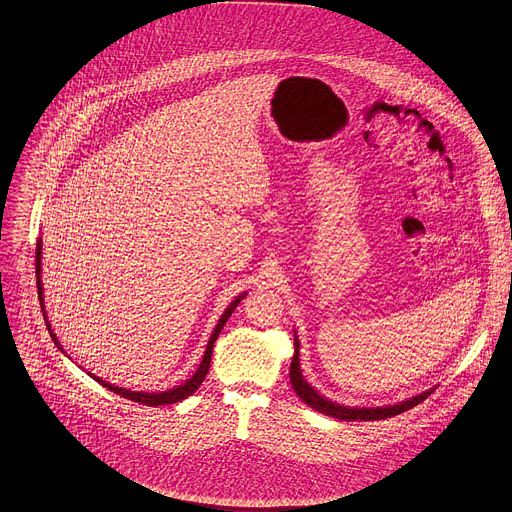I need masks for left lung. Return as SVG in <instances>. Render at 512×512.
Masks as SVG:
<instances>
[{
	"mask_svg": "<svg viewBox=\"0 0 512 512\" xmlns=\"http://www.w3.org/2000/svg\"><path fill=\"white\" fill-rule=\"evenodd\" d=\"M299 345H297V339H295V355H293L292 366H290V380H292L293 390L295 394L307 404L311 406L313 410L325 414V416H331V418H337V420H345V422H351V420H361V422H368V420H384V418H392V416H398L414 406H418L420 402H424L434 390H428V392H422L406 402H400V404H394V406H386V408H347V406H339L335 402H329L325 400L323 396H319L301 376V370H299Z\"/></svg>",
	"mask_w": 512,
	"mask_h": 512,
	"instance_id": "left-lung-1",
	"label": "left lung"
}]
</instances>
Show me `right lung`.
I'll use <instances>...</instances> for the list:
<instances>
[{
  "instance_id": "obj_1",
  "label": "right lung",
  "mask_w": 512,
  "mask_h": 512,
  "mask_svg": "<svg viewBox=\"0 0 512 512\" xmlns=\"http://www.w3.org/2000/svg\"><path fill=\"white\" fill-rule=\"evenodd\" d=\"M35 272H37V292H39V299H41V303H43V286H41V278H39V274H41V240L37 242V254H35ZM246 293H242V295H238L230 305H228V309L222 313V317L219 319V325L215 327V331H213V335H211V339H209V345H207V351H205V357H203V363L201 366L197 368V372L187 380V382H183L181 386H177V388H173V390H167V392H159V394H149V392H132V390H124V388H118V386H112V384H108V382H104V380H100V378H96L94 374H90L96 382H100L104 388H108V390H112L114 394H120V396H124V398H128V400H132V402H138V404H144V406H165V404H175V402H181V400H185L187 396H191L201 384H203V380H205V376L209 374V366H211V357H213V345H215V341H217V337H219L220 331H222V327H224V323L228 321V317L232 315V311L236 309V305L240 303V299L244 297ZM43 311H45V307H41ZM45 315V313H43ZM47 327H49V323H47ZM51 337H53V341L59 345V341H57V337L53 335V331H51ZM59 349H61V345H59Z\"/></svg>"
}]
</instances>
